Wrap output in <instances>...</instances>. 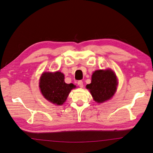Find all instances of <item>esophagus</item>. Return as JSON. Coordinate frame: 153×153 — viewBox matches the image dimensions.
<instances>
[{
	"label": "esophagus",
	"instance_id": "1",
	"mask_svg": "<svg viewBox=\"0 0 153 153\" xmlns=\"http://www.w3.org/2000/svg\"><path fill=\"white\" fill-rule=\"evenodd\" d=\"M77 84H78V86H79V87H81V88H82L83 87H84V84H83V82H82V80H79V81H78Z\"/></svg>",
	"mask_w": 153,
	"mask_h": 153
}]
</instances>
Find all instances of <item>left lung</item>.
I'll use <instances>...</instances> for the list:
<instances>
[{
    "mask_svg": "<svg viewBox=\"0 0 153 153\" xmlns=\"http://www.w3.org/2000/svg\"><path fill=\"white\" fill-rule=\"evenodd\" d=\"M118 84L115 73L110 69H100L95 71L92 75L91 83L87 84L94 100L101 103L111 99L115 93Z\"/></svg>",
    "mask_w": 153,
    "mask_h": 153,
    "instance_id": "obj_1",
    "label": "left lung"
}]
</instances>
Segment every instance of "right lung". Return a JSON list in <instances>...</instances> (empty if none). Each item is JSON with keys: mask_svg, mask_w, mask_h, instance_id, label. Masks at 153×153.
I'll return each instance as SVG.
<instances>
[{"mask_svg": "<svg viewBox=\"0 0 153 153\" xmlns=\"http://www.w3.org/2000/svg\"><path fill=\"white\" fill-rule=\"evenodd\" d=\"M39 88L44 98L56 105H62L69 92L76 85L66 84L64 82V75L60 71L44 72L39 79Z\"/></svg>", "mask_w": 153, "mask_h": 153, "instance_id": "obj_1", "label": "right lung"}]
</instances>
